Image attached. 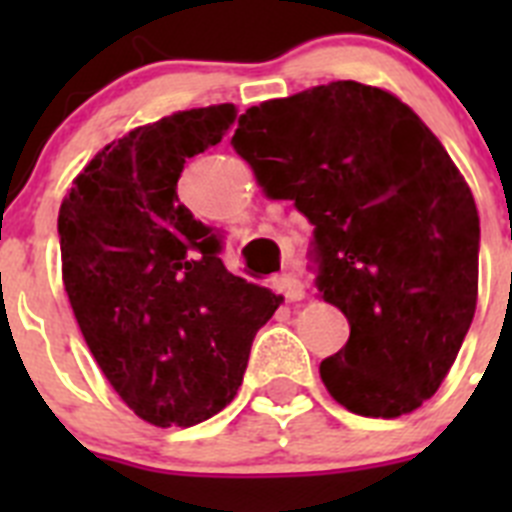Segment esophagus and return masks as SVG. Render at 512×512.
Masks as SVG:
<instances>
[{
    "label": "esophagus",
    "instance_id": "34e87169",
    "mask_svg": "<svg viewBox=\"0 0 512 512\" xmlns=\"http://www.w3.org/2000/svg\"><path fill=\"white\" fill-rule=\"evenodd\" d=\"M274 287H277V292H282L284 300L289 302H300L302 297H305V284H302L295 274H282V277H277Z\"/></svg>",
    "mask_w": 512,
    "mask_h": 512
}]
</instances>
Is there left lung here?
Listing matches in <instances>:
<instances>
[{
	"instance_id": "1",
	"label": "left lung",
	"mask_w": 512,
	"mask_h": 512,
	"mask_svg": "<svg viewBox=\"0 0 512 512\" xmlns=\"http://www.w3.org/2000/svg\"><path fill=\"white\" fill-rule=\"evenodd\" d=\"M230 143L266 197L315 225V282L351 325L320 361L330 397L366 418L413 413L477 310V205L441 140L395 94L330 81L248 107Z\"/></svg>"
}]
</instances>
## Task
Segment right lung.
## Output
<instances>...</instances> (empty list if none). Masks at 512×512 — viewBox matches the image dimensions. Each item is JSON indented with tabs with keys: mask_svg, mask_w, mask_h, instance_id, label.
<instances>
[{
	"mask_svg": "<svg viewBox=\"0 0 512 512\" xmlns=\"http://www.w3.org/2000/svg\"><path fill=\"white\" fill-rule=\"evenodd\" d=\"M233 104L174 112L112 140L58 212L63 287L107 382L146 423L197 425L235 397L282 297L225 269L223 238L176 182L217 146Z\"/></svg>",
	"mask_w": 512,
	"mask_h": 512,
	"instance_id": "add662e5",
	"label": "right lung"
}]
</instances>
